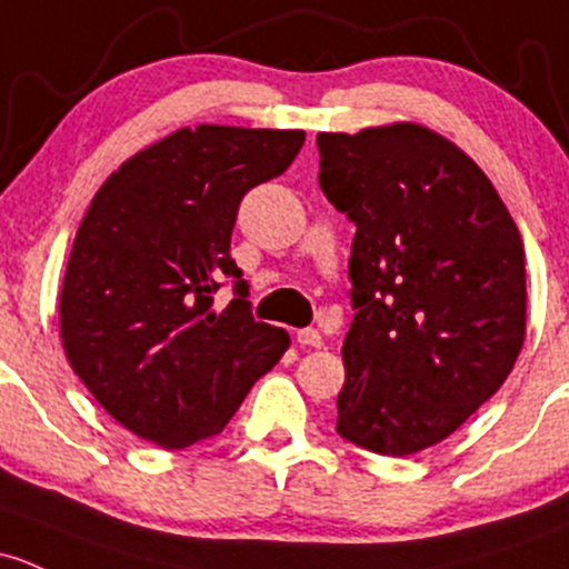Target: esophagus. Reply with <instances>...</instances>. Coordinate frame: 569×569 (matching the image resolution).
I'll use <instances>...</instances> for the list:
<instances>
[{
  "label": "esophagus",
  "mask_w": 569,
  "mask_h": 569,
  "mask_svg": "<svg viewBox=\"0 0 569 569\" xmlns=\"http://www.w3.org/2000/svg\"><path fill=\"white\" fill-rule=\"evenodd\" d=\"M297 340H300L302 346H310V349H321V346H325V338H321V332L313 330V327L297 332Z\"/></svg>",
  "instance_id": "1"
}]
</instances>
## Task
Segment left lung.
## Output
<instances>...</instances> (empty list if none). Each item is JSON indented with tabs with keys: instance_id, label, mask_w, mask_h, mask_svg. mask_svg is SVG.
I'll return each instance as SVG.
<instances>
[{
	"instance_id": "obj_1",
	"label": "left lung",
	"mask_w": 569,
	"mask_h": 569,
	"mask_svg": "<svg viewBox=\"0 0 569 569\" xmlns=\"http://www.w3.org/2000/svg\"><path fill=\"white\" fill-rule=\"evenodd\" d=\"M316 141L321 190L357 226L338 433L415 456L456 433L521 355V231L486 171L426 124Z\"/></svg>"
}]
</instances>
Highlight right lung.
Returning a JSON list of instances; mask_svg holds the SVG:
<instances>
[{
    "label": "right lung",
    "instance_id": "add662e5",
    "mask_svg": "<svg viewBox=\"0 0 569 569\" xmlns=\"http://www.w3.org/2000/svg\"><path fill=\"white\" fill-rule=\"evenodd\" d=\"M305 130L196 124L124 160L83 214L59 291V338L100 406L184 450L220 433L289 335L256 321L231 259L242 196L283 174ZM220 273L238 297L220 315Z\"/></svg>",
    "mask_w": 569,
    "mask_h": 569
}]
</instances>
